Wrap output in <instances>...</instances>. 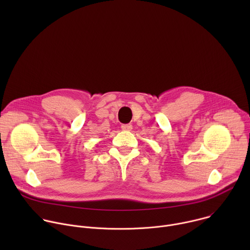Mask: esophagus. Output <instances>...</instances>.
Masks as SVG:
<instances>
[{
    "mask_svg": "<svg viewBox=\"0 0 250 250\" xmlns=\"http://www.w3.org/2000/svg\"><path fill=\"white\" fill-rule=\"evenodd\" d=\"M122 129H123V130H131V129H132V125H131L130 124L123 125H122Z\"/></svg>",
    "mask_w": 250,
    "mask_h": 250,
    "instance_id": "obj_1",
    "label": "esophagus"
}]
</instances>
